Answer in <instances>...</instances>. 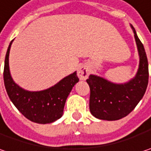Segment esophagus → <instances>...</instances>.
I'll return each instance as SVG.
<instances>
[{"label":"esophagus","instance_id":"esophagus-1","mask_svg":"<svg viewBox=\"0 0 151 151\" xmlns=\"http://www.w3.org/2000/svg\"><path fill=\"white\" fill-rule=\"evenodd\" d=\"M78 76L80 79H86L89 76V68L86 66H81L78 70Z\"/></svg>","mask_w":151,"mask_h":151}]
</instances>
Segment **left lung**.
I'll list each match as a JSON object with an SVG mask.
<instances>
[{
	"label": "left lung",
	"instance_id": "8db88e82",
	"mask_svg": "<svg viewBox=\"0 0 151 151\" xmlns=\"http://www.w3.org/2000/svg\"><path fill=\"white\" fill-rule=\"evenodd\" d=\"M139 54V67L135 78L126 84L111 83L103 78L90 75L86 80L90 86V110L97 119L116 120L126 117L135 109L146 91L149 66L143 43L131 25Z\"/></svg>",
	"mask_w": 151,
	"mask_h": 151
}]
</instances>
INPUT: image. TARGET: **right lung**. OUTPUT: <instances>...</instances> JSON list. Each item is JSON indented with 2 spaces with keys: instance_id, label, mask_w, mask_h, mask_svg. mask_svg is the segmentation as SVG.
Wrapping results in <instances>:
<instances>
[{
  "instance_id": "1",
  "label": "right lung",
  "mask_w": 151,
  "mask_h": 151,
  "mask_svg": "<svg viewBox=\"0 0 151 151\" xmlns=\"http://www.w3.org/2000/svg\"><path fill=\"white\" fill-rule=\"evenodd\" d=\"M11 41L5 58L3 78L6 91L10 98L23 115L31 121L47 124L60 119L64 110L67 96L73 87L78 82L77 73L67 76L49 89L41 91H28L20 88L13 80L9 71V51Z\"/></svg>"
}]
</instances>
